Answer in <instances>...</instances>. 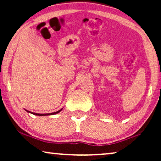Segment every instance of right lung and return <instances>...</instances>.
Masks as SVG:
<instances>
[{
    "mask_svg": "<svg viewBox=\"0 0 161 161\" xmlns=\"http://www.w3.org/2000/svg\"><path fill=\"white\" fill-rule=\"evenodd\" d=\"M61 110H62V109L59 110V111H56V112H53V113H50V114H36V113H31V112H30V111H27L29 112V113H31L33 114H34V115H37V116H46V115L47 116V115H53V114H58V113H59V112L61 111Z\"/></svg>",
    "mask_w": 161,
    "mask_h": 161,
    "instance_id": "add662e5",
    "label": "right lung"
}]
</instances>
